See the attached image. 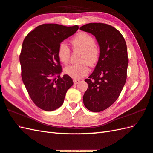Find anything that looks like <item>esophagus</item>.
I'll return each mask as SVG.
<instances>
[{"label": "esophagus", "mask_w": 153, "mask_h": 153, "mask_svg": "<svg viewBox=\"0 0 153 153\" xmlns=\"http://www.w3.org/2000/svg\"><path fill=\"white\" fill-rule=\"evenodd\" d=\"M73 81H74V83L75 84V85H76V84H77L80 82L79 79H74Z\"/></svg>", "instance_id": "obj_1"}]
</instances>
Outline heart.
<instances>
[{
    "instance_id": "heart-1",
    "label": "heart",
    "mask_w": 153,
    "mask_h": 153,
    "mask_svg": "<svg viewBox=\"0 0 153 153\" xmlns=\"http://www.w3.org/2000/svg\"><path fill=\"white\" fill-rule=\"evenodd\" d=\"M74 51L82 52L79 64H71L64 68V72L74 79H79L89 72L88 63L91 66L95 65L99 60L100 52L92 35L85 32H81L70 41ZM70 50L67 45L62 43L58 45L57 56L61 63L66 64L70 60Z\"/></svg>"
}]
</instances>
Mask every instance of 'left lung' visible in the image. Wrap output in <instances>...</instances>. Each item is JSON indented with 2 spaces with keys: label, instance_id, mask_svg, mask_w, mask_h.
Returning a JSON list of instances; mask_svg holds the SVG:
<instances>
[{
  "label": "left lung",
  "instance_id": "8db88e82",
  "mask_svg": "<svg viewBox=\"0 0 153 153\" xmlns=\"http://www.w3.org/2000/svg\"><path fill=\"white\" fill-rule=\"evenodd\" d=\"M79 29L93 35L100 47L95 70L85 79L88 88L83 104L90 111L101 112L118 99L126 83L129 62L126 43L121 33L108 24L90 23Z\"/></svg>",
  "mask_w": 153,
  "mask_h": 153
}]
</instances>
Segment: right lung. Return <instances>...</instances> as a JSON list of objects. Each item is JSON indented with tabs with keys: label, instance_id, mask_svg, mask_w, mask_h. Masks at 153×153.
I'll use <instances>...</instances> for the list:
<instances>
[{
	"label": "right lung",
	"instance_id": "obj_1",
	"mask_svg": "<svg viewBox=\"0 0 153 153\" xmlns=\"http://www.w3.org/2000/svg\"><path fill=\"white\" fill-rule=\"evenodd\" d=\"M78 25L56 24L39 25L25 37L19 55L22 78L32 101L45 111H53L64 102L73 80L66 74L57 56L58 45L74 35Z\"/></svg>",
	"mask_w": 153,
	"mask_h": 153
}]
</instances>
